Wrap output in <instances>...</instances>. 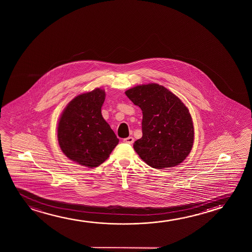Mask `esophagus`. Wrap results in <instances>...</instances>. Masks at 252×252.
I'll return each mask as SVG.
<instances>
[{"label": "esophagus", "instance_id": "34e87169", "mask_svg": "<svg viewBox=\"0 0 252 252\" xmlns=\"http://www.w3.org/2000/svg\"><path fill=\"white\" fill-rule=\"evenodd\" d=\"M123 142L126 143V144L132 145V144H133V142H134V138H132V137H128V138H125L124 140H123Z\"/></svg>", "mask_w": 252, "mask_h": 252}]
</instances>
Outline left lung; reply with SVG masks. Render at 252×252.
I'll return each mask as SVG.
<instances>
[{
  "label": "left lung",
  "mask_w": 252,
  "mask_h": 252,
  "mask_svg": "<svg viewBox=\"0 0 252 252\" xmlns=\"http://www.w3.org/2000/svg\"><path fill=\"white\" fill-rule=\"evenodd\" d=\"M126 96L141 108V138L135 152L155 169L178 165L189 156L193 143V126L189 111L176 94L157 83L126 91Z\"/></svg>",
  "instance_id": "1"
}]
</instances>
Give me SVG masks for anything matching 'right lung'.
<instances>
[{
    "label": "right lung",
    "mask_w": 252,
    "mask_h": 252,
    "mask_svg": "<svg viewBox=\"0 0 252 252\" xmlns=\"http://www.w3.org/2000/svg\"><path fill=\"white\" fill-rule=\"evenodd\" d=\"M105 96L100 89L79 94L67 105L59 119L58 139L62 152L88 168L105 162L119 143L101 115Z\"/></svg>",
    "instance_id": "add662e5"
}]
</instances>
